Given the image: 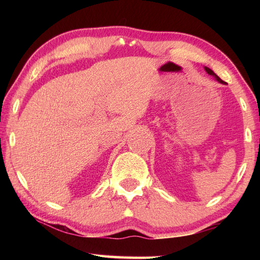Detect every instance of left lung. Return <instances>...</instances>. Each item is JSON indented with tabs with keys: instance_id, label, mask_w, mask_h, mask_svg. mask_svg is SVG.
<instances>
[{
	"instance_id": "8db88e82",
	"label": "left lung",
	"mask_w": 260,
	"mask_h": 260,
	"mask_svg": "<svg viewBox=\"0 0 260 260\" xmlns=\"http://www.w3.org/2000/svg\"><path fill=\"white\" fill-rule=\"evenodd\" d=\"M206 71H207V73H208L209 75H212V76H214V78H215V79H217V80H218L219 82H221V84H225V82H224V81H222L221 79H220V78H219V77H218L217 75H215V74L213 73V71H212L211 69H210V68L206 67Z\"/></svg>"
}]
</instances>
